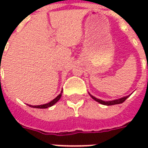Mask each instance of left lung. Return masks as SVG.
<instances>
[{"mask_svg":"<svg viewBox=\"0 0 148 148\" xmlns=\"http://www.w3.org/2000/svg\"><path fill=\"white\" fill-rule=\"evenodd\" d=\"M89 95H90L91 98L94 99L95 101H97L98 103H101V104H103V105H107V106H110V105H114V104H118V103H122L124 102L125 100H126L127 97H130V95H127L126 97H123L121 98H119V99H115V100H113V101H102L101 99H98L97 97H94L93 95H91L90 93H88Z\"/></svg>","mask_w":148,"mask_h":148,"instance_id":"left-lung-1","label":"left lung"}]
</instances>
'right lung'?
<instances>
[{"mask_svg": "<svg viewBox=\"0 0 148 148\" xmlns=\"http://www.w3.org/2000/svg\"><path fill=\"white\" fill-rule=\"evenodd\" d=\"M62 91L63 90H61V92L60 93V95H58V96H57V97H55V98L53 99V100H52L51 101H50L49 103H45V104H41V105H36V106H34V105H30V104H27L28 106H30V107H31V108H50V107H51V106H53V104H55L57 102H58L59 100H60V97H61V95H62Z\"/></svg>", "mask_w": 148, "mask_h": 148, "instance_id": "obj_1", "label": "right lung"}]
</instances>
